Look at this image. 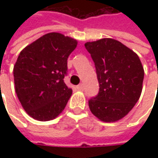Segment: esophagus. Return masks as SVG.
Listing matches in <instances>:
<instances>
[{
  "label": "esophagus",
  "instance_id": "esophagus-1",
  "mask_svg": "<svg viewBox=\"0 0 158 158\" xmlns=\"http://www.w3.org/2000/svg\"><path fill=\"white\" fill-rule=\"evenodd\" d=\"M77 89L78 90H83V89H84V85H83V83H80L79 85H77Z\"/></svg>",
  "mask_w": 158,
  "mask_h": 158
}]
</instances>
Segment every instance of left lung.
Here are the masks:
<instances>
[{
    "label": "left lung",
    "instance_id": "left-lung-1",
    "mask_svg": "<svg viewBox=\"0 0 158 158\" xmlns=\"http://www.w3.org/2000/svg\"><path fill=\"white\" fill-rule=\"evenodd\" d=\"M96 67L99 92L89 101L92 114L104 122L118 121L130 112L143 90L144 69L135 52L113 39L84 44Z\"/></svg>",
    "mask_w": 158,
    "mask_h": 158
}]
</instances>
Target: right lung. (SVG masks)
<instances>
[{
	"label": "right lung",
	"mask_w": 158,
	"mask_h": 158,
	"mask_svg": "<svg viewBox=\"0 0 158 158\" xmlns=\"http://www.w3.org/2000/svg\"><path fill=\"white\" fill-rule=\"evenodd\" d=\"M77 40L58 32L45 34L24 47L13 74L16 96L31 118L47 121L62 112L72 89L64 82L68 58Z\"/></svg>",
	"instance_id": "add662e5"
}]
</instances>
